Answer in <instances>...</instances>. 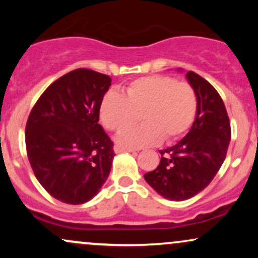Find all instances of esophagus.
<instances>
[{
  "mask_svg": "<svg viewBox=\"0 0 258 258\" xmlns=\"http://www.w3.org/2000/svg\"><path fill=\"white\" fill-rule=\"evenodd\" d=\"M114 152L116 153V154H119V153H123V152L133 153V152H136V150L132 149V148H126V147H121V146H115V147H114Z\"/></svg>",
  "mask_w": 258,
  "mask_h": 258,
  "instance_id": "obj_1",
  "label": "esophagus"
}]
</instances>
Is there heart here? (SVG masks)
Listing matches in <instances>:
<instances>
[{
    "mask_svg": "<svg viewBox=\"0 0 258 258\" xmlns=\"http://www.w3.org/2000/svg\"><path fill=\"white\" fill-rule=\"evenodd\" d=\"M197 94L185 81L152 75L132 81L123 96L108 92L99 106L100 121L110 131H120L135 121L141 111L143 123L127 127L117 137L126 148H142L171 141L190 128L197 116Z\"/></svg>",
    "mask_w": 258,
    "mask_h": 258,
    "instance_id": "b5f03b06",
    "label": "heart"
}]
</instances>
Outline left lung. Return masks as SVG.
<instances>
[{
  "label": "left lung",
  "instance_id": "left-lung-1",
  "mask_svg": "<svg viewBox=\"0 0 258 258\" xmlns=\"http://www.w3.org/2000/svg\"><path fill=\"white\" fill-rule=\"evenodd\" d=\"M185 76L198 100L193 125L178 143L160 150L159 166L144 174L156 193L174 201L190 199L211 183L232 136L226 106L214 86L193 72Z\"/></svg>",
  "mask_w": 258,
  "mask_h": 258
}]
</instances>
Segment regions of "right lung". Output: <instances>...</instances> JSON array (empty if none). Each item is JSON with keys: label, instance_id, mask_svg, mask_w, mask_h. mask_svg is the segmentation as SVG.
<instances>
[{"label": "right lung", "instance_id": "obj_1", "mask_svg": "<svg viewBox=\"0 0 258 258\" xmlns=\"http://www.w3.org/2000/svg\"><path fill=\"white\" fill-rule=\"evenodd\" d=\"M110 86L104 74L73 70L47 87L29 115L25 144L31 168L61 203H87L110 173L114 144L98 123Z\"/></svg>", "mask_w": 258, "mask_h": 258}]
</instances>
